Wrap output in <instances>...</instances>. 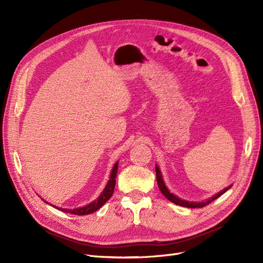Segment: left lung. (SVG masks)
<instances>
[{
	"label": "left lung",
	"mask_w": 263,
	"mask_h": 263,
	"mask_svg": "<svg viewBox=\"0 0 263 263\" xmlns=\"http://www.w3.org/2000/svg\"><path fill=\"white\" fill-rule=\"evenodd\" d=\"M156 176H157V182H158V186H159V189H160L161 193H162L166 198H168L169 201H171L172 203L177 204V205L184 206V208H190V209H201V208H204V206L209 205L210 203H212L213 201L216 200V198H218L221 194H224V193L226 192V191L230 187V186H229V187H226L225 190H222L221 192L217 193L216 195H214L213 197H211V198H210V200L205 201V202H200V203H196V202H189V201L181 200V198H179V197H177L176 195H173L172 193H170V191H169L168 189H166V186H165V184H164V182H163L162 177H161V172H160V170H159L158 165H156Z\"/></svg>",
	"instance_id": "1"
}]
</instances>
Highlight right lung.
<instances>
[{"label": "right lung", "mask_w": 263, "mask_h": 263, "mask_svg": "<svg viewBox=\"0 0 263 263\" xmlns=\"http://www.w3.org/2000/svg\"><path fill=\"white\" fill-rule=\"evenodd\" d=\"M117 168H118V163H116L114 165V168L112 170V173H110V178L107 182V184L103 191L102 194L99 196L98 200H95L94 202H92L91 204L83 206V208H79V209H74V210H66V209H58L65 213H69V214H74V215H89L94 213L95 211H98L99 209H101L103 205H104L110 196L113 195L114 192V187H115V183H116V174H117Z\"/></svg>", "instance_id": "obj_1"}]
</instances>
